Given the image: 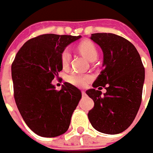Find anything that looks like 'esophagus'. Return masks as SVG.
<instances>
[{"label":"esophagus","mask_w":153,"mask_h":153,"mask_svg":"<svg viewBox=\"0 0 153 153\" xmlns=\"http://www.w3.org/2000/svg\"><path fill=\"white\" fill-rule=\"evenodd\" d=\"M81 94H82V96H85V95H86L85 91H81Z\"/></svg>","instance_id":"obj_1"}]
</instances>
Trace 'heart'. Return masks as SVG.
<instances>
[{
    "label": "heart",
    "mask_w": 153,
    "mask_h": 153,
    "mask_svg": "<svg viewBox=\"0 0 153 153\" xmlns=\"http://www.w3.org/2000/svg\"><path fill=\"white\" fill-rule=\"evenodd\" d=\"M78 49L90 61L94 60L98 57V50L94 46V44L92 43L91 41H85L81 42L78 46ZM70 59H71L70 51L66 48L61 52V54H60V62L63 68L68 67L70 63ZM67 79L72 85H76L79 87H83L89 82V80L91 79V76L89 74L73 73L70 75H68Z\"/></svg>",
    "instance_id": "obj_1"
}]
</instances>
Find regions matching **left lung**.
Instances as JSON below:
<instances>
[{
  "instance_id": "8db88e82",
  "label": "left lung",
  "mask_w": 153,
  "mask_h": 153,
  "mask_svg": "<svg viewBox=\"0 0 153 153\" xmlns=\"http://www.w3.org/2000/svg\"><path fill=\"white\" fill-rule=\"evenodd\" d=\"M90 39L101 48L104 57L103 70L94 82V88L85 92L94 102L88 119L100 132L120 133L130 126L139 111L145 68L136 48L121 36L98 33ZM101 86L107 89L104 95L98 91Z\"/></svg>"
}]
</instances>
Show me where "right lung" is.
<instances>
[{
  "instance_id": "add662e5",
  "label": "right lung",
  "mask_w": 153,
  "mask_h": 153,
  "mask_svg": "<svg viewBox=\"0 0 153 153\" xmlns=\"http://www.w3.org/2000/svg\"><path fill=\"white\" fill-rule=\"evenodd\" d=\"M81 36L41 34L27 41L15 55L11 73L15 103L34 133L57 137L68 131L81 92L65 82L58 91L52 80L62 70L61 52Z\"/></svg>"
}]
</instances>
